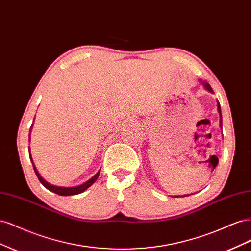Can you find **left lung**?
<instances>
[{"label": "left lung", "instance_id": "1", "mask_svg": "<svg viewBox=\"0 0 251 251\" xmlns=\"http://www.w3.org/2000/svg\"><path fill=\"white\" fill-rule=\"evenodd\" d=\"M199 81L202 83L203 87L208 91V92L214 93V91H212V89H211V87L209 86L208 82H205V81H203V80H201V79H199ZM217 108H218V113H219V115H220V127L222 128V113H221V105H220V102H219V101H217ZM186 196H188V195H186ZM186 196H181V197H186ZM175 197H176V198H178L179 196H175Z\"/></svg>", "mask_w": 251, "mask_h": 251}]
</instances>
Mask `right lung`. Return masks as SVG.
<instances>
[{
	"label": "right lung",
	"instance_id": "obj_1",
	"mask_svg": "<svg viewBox=\"0 0 251 251\" xmlns=\"http://www.w3.org/2000/svg\"><path fill=\"white\" fill-rule=\"evenodd\" d=\"M34 121V120H33ZM32 126H33V124H32ZM32 126H31V128H32ZM30 132H31V130H30ZM29 141H30V133H29ZM29 157H30V160H31V162H32V165H33V169H34V172H35V174H36V176H37V178H39V180L41 181V183L46 187L47 189H49V191H51V192H53V193H55V194H57V195H59V196H72V195H78V194H81L82 192H85L87 188H89L91 185H92L94 182L97 180V178H98V176H100V170L98 171L94 176L91 178V179H89L88 181H86L85 183H82V184H80V185H77V186H72V187H64V186H56V185H53V184H51V183H49L48 181H46L45 180L42 176H41V174L39 173V171H37V169H36V166H35V164H34V162H33V159H32V157H31V153H30V148H29Z\"/></svg>",
	"mask_w": 251,
	"mask_h": 251
}]
</instances>
